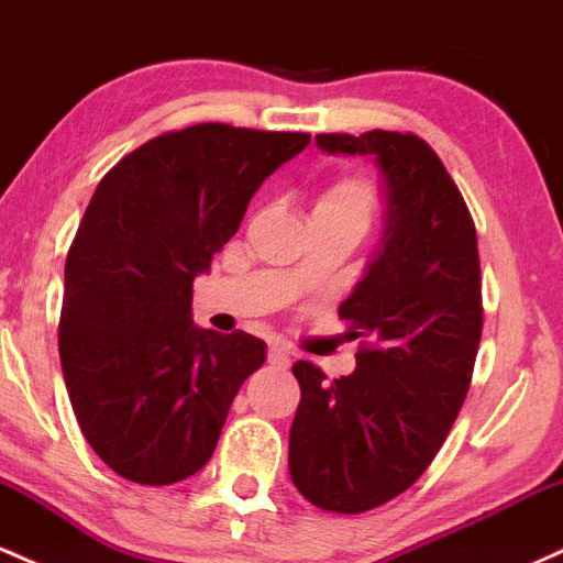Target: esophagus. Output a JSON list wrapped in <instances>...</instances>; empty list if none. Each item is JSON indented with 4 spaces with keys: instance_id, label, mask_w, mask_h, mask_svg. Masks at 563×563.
<instances>
[{
    "instance_id": "34e87169",
    "label": "esophagus",
    "mask_w": 563,
    "mask_h": 563,
    "mask_svg": "<svg viewBox=\"0 0 563 563\" xmlns=\"http://www.w3.org/2000/svg\"><path fill=\"white\" fill-rule=\"evenodd\" d=\"M267 363L277 367V371H286V367H290V354L280 344H269Z\"/></svg>"
}]
</instances>
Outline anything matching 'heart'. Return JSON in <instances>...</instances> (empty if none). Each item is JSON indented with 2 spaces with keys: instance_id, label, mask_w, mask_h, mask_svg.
<instances>
[{
  "instance_id": "1",
  "label": "heart",
  "mask_w": 563,
  "mask_h": 563,
  "mask_svg": "<svg viewBox=\"0 0 563 563\" xmlns=\"http://www.w3.org/2000/svg\"><path fill=\"white\" fill-rule=\"evenodd\" d=\"M378 196L376 185L363 174H344L328 183L314 196L312 219L314 222H341L365 230L376 211Z\"/></svg>"
}]
</instances>
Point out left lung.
Masks as SVG:
<instances>
[{
	"mask_svg": "<svg viewBox=\"0 0 563 563\" xmlns=\"http://www.w3.org/2000/svg\"><path fill=\"white\" fill-rule=\"evenodd\" d=\"M325 153L373 156L384 177L386 235L339 307L360 339L352 376L325 380L299 360L288 442L296 489L333 514H363L402 495L448 439L482 341L476 228L457 185L418 134H318Z\"/></svg>",
	"mask_w": 563,
	"mask_h": 563,
	"instance_id": "left-lung-1",
	"label": "left lung"
}]
</instances>
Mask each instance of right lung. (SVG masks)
<instances>
[{
  "instance_id": "1",
  "label": "right lung",
  "mask_w": 563,
  "mask_h": 563,
  "mask_svg": "<svg viewBox=\"0 0 563 563\" xmlns=\"http://www.w3.org/2000/svg\"><path fill=\"white\" fill-rule=\"evenodd\" d=\"M303 132L196 124L147 140L97 185L66 260L57 346L84 439L129 482L209 463L264 341L192 325V280Z\"/></svg>"
}]
</instances>
